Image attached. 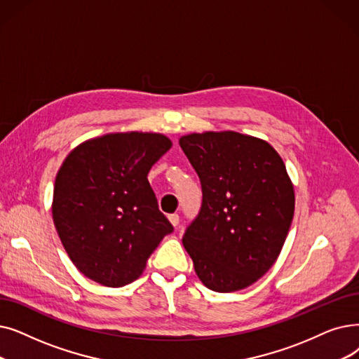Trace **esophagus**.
Segmentation results:
<instances>
[{"label":"esophagus","instance_id":"obj_1","mask_svg":"<svg viewBox=\"0 0 359 359\" xmlns=\"http://www.w3.org/2000/svg\"><path fill=\"white\" fill-rule=\"evenodd\" d=\"M168 220H170L171 224H173V227H177V226H179V222H180L179 214H170V215H168Z\"/></svg>","mask_w":359,"mask_h":359}]
</instances>
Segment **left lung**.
I'll return each mask as SVG.
<instances>
[{
	"instance_id": "8db88e82",
	"label": "left lung",
	"mask_w": 359,
	"mask_h": 359,
	"mask_svg": "<svg viewBox=\"0 0 359 359\" xmlns=\"http://www.w3.org/2000/svg\"><path fill=\"white\" fill-rule=\"evenodd\" d=\"M179 144L202 186L201 211L182 239L196 276L220 293L254 285L282 252L294 212L282 157L233 130L189 133Z\"/></svg>"
}]
</instances>
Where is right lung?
<instances>
[{
    "label": "right lung",
    "mask_w": 359,
    "mask_h": 359,
    "mask_svg": "<svg viewBox=\"0 0 359 359\" xmlns=\"http://www.w3.org/2000/svg\"><path fill=\"white\" fill-rule=\"evenodd\" d=\"M163 133L116 132L77 145L54 183L53 220L74 267L107 287L141 276L173 226L147 179L171 148Z\"/></svg>",
    "instance_id": "right-lung-1"
}]
</instances>
